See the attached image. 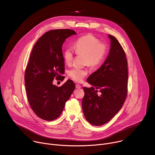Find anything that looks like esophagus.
<instances>
[{
	"label": "esophagus",
	"mask_w": 155,
	"mask_h": 155,
	"mask_svg": "<svg viewBox=\"0 0 155 155\" xmlns=\"http://www.w3.org/2000/svg\"><path fill=\"white\" fill-rule=\"evenodd\" d=\"M75 87H76V88H81V85H80L79 84H76Z\"/></svg>",
	"instance_id": "1"
}]
</instances>
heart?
Masks as SVG:
<instances>
[{
  "mask_svg": "<svg viewBox=\"0 0 155 155\" xmlns=\"http://www.w3.org/2000/svg\"><path fill=\"white\" fill-rule=\"evenodd\" d=\"M75 52L78 54L84 55V63L91 67H97L105 59L108 51V46L104 42L93 35H86L79 37L74 43ZM74 51L71 48H67L64 53L65 64H71ZM88 71L85 69L74 68L68 72L69 76L77 82L83 80Z\"/></svg>",
  "mask_w": 155,
  "mask_h": 155,
  "instance_id": "obj_1",
  "label": "heart"
}]
</instances>
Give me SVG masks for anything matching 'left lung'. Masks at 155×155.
<instances>
[{"instance_id": "8db88e82", "label": "left lung", "mask_w": 155, "mask_h": 155, "mask_svg": "<svg viewBox=\"0 0 155 155\" xmlns=\"http://www.w3.org/2000/svg\"><path fill=\"white\" fill-rule=\"evenodd\" d=\"M111 41L109 54L101 67L87 79L93 87H83L82 108L86 120L94 126L108 122L120 111L127 93V61L118 40ZM101 94L97 95L95 88Z\"/></svg>"}]
</instances>
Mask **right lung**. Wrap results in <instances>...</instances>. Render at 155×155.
<instances>
[{
	"label": "right lung",
	"mask_w": 155,
	"mask_h": 155,
	"mask_svg": "<svg viewBox=\"0 0 155 155\" xmlns=\"http://www.w3.org/2000/svg\"><path fill=\"white\" fill-rule=\"evenodd\" d=\"M75 34L71 29L51 30L38 38L32 50L25 75L26 94L34 112L44 120L58 118L75 90L71 80L60 87L53 84L64 74L62 44Z\"/></svg>",
	"instance_id": "add662e5"
}]
</instances>
